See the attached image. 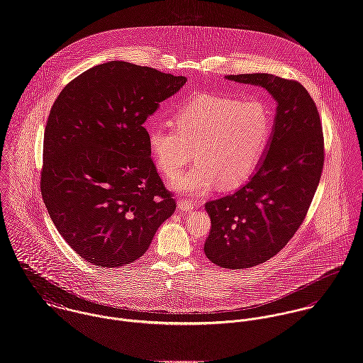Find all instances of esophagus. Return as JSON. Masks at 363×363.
Here are the masks:
<instances>
[{
    "label": "esophagus",
    "instance_id": "obj_1",
    "mask_svg": "<svg viewBox=\"0 0 363 363\" xmlns=\"http://www.w3.org/2000/svg\"><path fill=\"white\" fill-rule=\"evenodd\" d=\"M196 206H201V202H191V201H187V199H180L179 201V208L184 212H190L193 211Z\"/></svg>",
    "mask_w": 363,
    "mask_h": 363
}]
</instances>
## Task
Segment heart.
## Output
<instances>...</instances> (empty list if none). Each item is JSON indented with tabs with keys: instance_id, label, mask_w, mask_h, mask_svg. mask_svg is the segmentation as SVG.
I'll use <instances>...</instances> for the list:
<instances>
[{
	"instance_id": "1",
	"label": "heart",
	"mask_w": 363,
	"mask_h": 363,
	"mask_svg": "<svg viewBox=\"0 0 363 363\" xmlns=\"http://www.w3.org/2000/svg\"><path fill=\"white\" fill-rule=\"evenodd\" d=\"M173 126L148 129V147L167 177L179 174L193 158L197 165L172 186L186 194L202 196L216 183L233 189L255 170L267 145L272 116L259 99L203 94L173 115Z\"/></svg>"
}]
</instances>
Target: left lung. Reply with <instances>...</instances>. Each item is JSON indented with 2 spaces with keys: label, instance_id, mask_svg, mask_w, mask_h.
Masks as SVG:
<instances>
[{
  "label": "left lung",
  "instance_id": "obj_1",
  "mask_svg": "<svg viewBox=\"0 0 363 363\" xmlns=\"http://www.w3.org/2000/svg\"><path fill=\"white\" fill-rule=\"evenodd\" d=\"M228 79L261 86L277 101L273 135L255 174L234 194L205 203L212 222L205 255L218 266L245 269L274 257L302 225L322 176L325 138L316 104L297 80L269 73Z\"/></svg>",
  "mask_w": 363,
  "mask_h": 363
}]
</instances>
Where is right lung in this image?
I'll list each match as a JSON object with an SVG mask.
<instances>
[{
	"label": "right lung",
	"mask_w": 363,
	"mask_h": 363,
	"mask_svg": "<svg viewBox=\"0 0 363 363\" xmlns=\"http://www.w3.org/2000/svg\"><path fill=\"white\" fill-rule=\"evenodd\" d=\"M187 77L111 61L69 82L44 132L40 189L66 242L87 262L119 267L145 254L176 209L143 126Z\"/></svg>",
	"instance_id": "obj_1"
}]
</instances>
